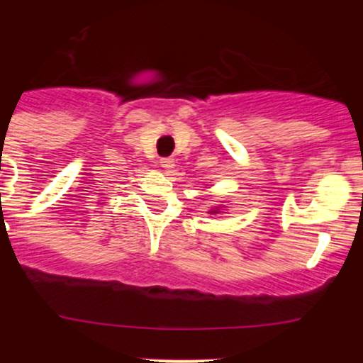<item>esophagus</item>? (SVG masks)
Returning <instances> with one entry per match:
<instances>
[{
  "label": "esophagus",
  "mask_w": 363,
  "mask_h": 363,
  "mask_svg": "<svg viewBox=\"0 0 363 363\" xmlns=\"http://www.w3.org/2000/svg\"><path fill=\"white\" fill-rule=\"evenodd\" d=\"M160 164L164 168V170H170V168H174V160H172V158H161Z\"/></svg>",
  "instance_id": "1"
}]
</instances>
